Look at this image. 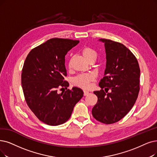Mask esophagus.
<instances>
[{"label": "esophagus", "mask_w": 157, "mask_h": 157, "mask_svg": "<svg viewBox=\"0 0 157 157\" xmlns=\"http://www.w3.org/2000/svg\"><path fill=\"white\" fill-rule=\"evenodd\" d=\"M90 93L88 91H86V90H84V95L86 96V95H88Z\"/></svg>", "instance_id": "1"}]
</instances>
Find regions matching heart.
Listing matches in <instances>:
<instances>
[{"instance_id": "heart-1", "label": "heart", "mask_w": 157, "mask_h": 157, "mask_svg": "<svg viewBox=\"0 0 157 157\" xmlns=\"http://www.w3.org/2000/svg\"><path fill=\"white\" fill-rule=\"evenodd\" d=\"M82 53L86 59L88 60L91 58L97 57V53L95 50H93L91 48L86 47L82 50ZM93 78V77L91 75L88 74H82L75 77L73 79V82L75 84L78 86L80 87H84V88H87L90 87V82Z\"/></svg>"}]
</instances>
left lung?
<instances>
[{
	"label": "left lung",
	"instance_id": "8db88e82",
	"mask_svg": "<svg viewBox=\"0 0 157 157\" xmlns=\"http://www.w3.org/2000/svg\"><path fill=\"white\" fill-rule=\"evenodd\" d=\"M98 40L104 44L106 64L98 84L102 90L93 92L98 101L92 115L98 121L110 124L121 120L134 105L140 90V70L135 55L122 44Z\"/></svg>",
	"mask_w": 157,
	"mask_h": 157
}]
</instances>
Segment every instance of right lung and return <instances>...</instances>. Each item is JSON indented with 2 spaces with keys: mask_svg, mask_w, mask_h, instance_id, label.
<instances>
[{
  "mask_svg": "<svg viewBox=\"0 0 157 157\" xmlns=\"http://www.w3.org/2000/svg\"><path fill=\"white\" fill-rule=\"evenodd\" d=\"M78 42L49 39L31 50L24 63L21 81L26 103L40 121L50 126L66 122L84 95L77 87L60 93L57 90L59 86L69 85L64 80L67 75L65 56Z\"/></svg>",
  "mask_w": 157,
  "mask_h": 157,
  "instance_id": "add662e5",
  "label": "right lung"
}]
</instances>
